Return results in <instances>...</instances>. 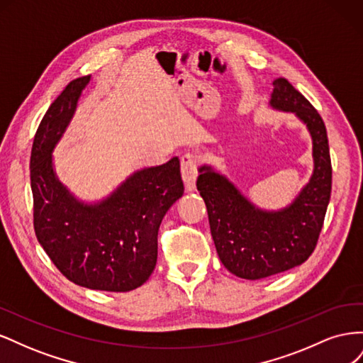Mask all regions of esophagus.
I'll use <instances>...</instances> for the list:
<instances>
[{"instance_id":"1","label":"esophagus","mask_w":363,"mask_h":363,"mask_svg":"<svg viewBox=\"0 0 363 363\" xmlns=\"http://www.w3.org/2000/svg\"><path fill=\"white\" fill-rule=\"evenodd\" d=\"M196 163H199V157L192 155V152H186V155L182 157V162H180L184 189L188 192L195 191L196 175H199V171H196Z\"/></svg>"}]
</instances>
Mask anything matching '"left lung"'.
I'll return each mask as SVG.
<instances>
[{
  "label": "left lung",
  "mask_w": 363,
  "mask_h": 363,
  "mask_svg": "<svg viewBox=\"0 0 363 363\" xmlns=\"http://www.w3.org/2000/svg\"><path fill=\"white\" fill-rule=\"evenodd\" d=\"M272 84L269 106L292 112L312 136L313 174L309 183L289 206L263 211L208 164L200 167L196 180L219 259L230 272L247 280L271 277L309 259L332 192V160L323 118L286 79Z\"/></svg>",
  "instance_id": "8db88e82"
}]
</instances>
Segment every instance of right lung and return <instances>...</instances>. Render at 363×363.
I'll return each instance as SVG.
<instances>
[{
  "instance_id": "right-lung-1",
  "label": "right lung",
  "mask_w": 363,
  "mask_h": 363,
  "mask_svg": "<svg viewBox=\"0 0 363 363\" xmlns=\"http://www.w3.org/2000/svg\"><path fill=\"white\" fill-rule=\"evenodd\" d=\"M89 82L91 75L72 80L38 127L30 157L33 224L39 244L68 280L128 292L155 271L160 223L184 192L180 160L136 171L95 204L77 200L54 172L52 151Z\"/></svg>"
}]
</instances>
